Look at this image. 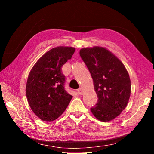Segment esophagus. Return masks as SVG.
<instances>
[{
	"label": "esophagus",
	"mask_w": 154,
	"mask_h": 154,
	"mask_svg": "<svg viewBox=\"0 0 154 154\" xmlns=\"http://www.w3.org/2000/svg\"><path fill=\"white\" fill-rule=\"evenodd\" d=\"M77 92H78V94H82V93H83V90H82V88H79V89H77Z\"/></svg>",
	"instance_id": "esophagus-1"
}]
</instances>
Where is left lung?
Instances as JSON below:
<instances>
[{
  "instance_id": "8db88e82",
  "label": "left lung",
  "mask_w": 154,
  "mask_h": 154,
  "mask_svg": "<svg viewBox=\"0 0 154 154\" xmlns=\"http://www.w3.org/2000/svg\"><path fill=\"white\" fill-rule=\"evenodd\" d=\"M79 54L90 72L98 98L91 111L98 120H113L128 103L131 92L128 72L123 63L105 48H82Z\"/></svg>"
}]
</instances>
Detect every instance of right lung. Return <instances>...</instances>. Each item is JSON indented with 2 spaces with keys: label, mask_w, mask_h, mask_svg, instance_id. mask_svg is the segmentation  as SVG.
Instances as JSON below:
<instances>
[{
  "label": "right lung",
  "mask_w": 154,
  "mask_h": 154,
  "mask_svg": "<svg viewBox=\"0 0 154 154\" xmlns=\"http://www.w3.org/2000/svg\"><path fill=\"white\" fill-rule=\"evenodd\" d=\"M75 51L72 47L50 49L36 62L28 75L26 94L31 109L41 120L52 122L66 110L72 96L65 90L61 68Z\"/></svg>",
  "instance_id": "right-lung-1"
}]
</instances>
